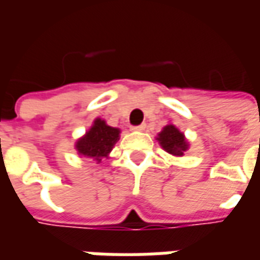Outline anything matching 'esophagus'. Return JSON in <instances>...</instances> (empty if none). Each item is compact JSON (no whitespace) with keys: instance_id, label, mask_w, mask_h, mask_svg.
<instances>
[{"instance_id":"obj_1","label":"esophagus","mask_w":260,"mask_h":260,"mask_svg":"<svg viewBox=\"0 0 260 260\" xmlns=\"http://www.w3.org/2000/svg\"><path fill=\"white\" fill-rule=\"evenodd\" d=\"M146 129V124L136 125V126H132V131H145Z\"/></svg>"}]
</instances>
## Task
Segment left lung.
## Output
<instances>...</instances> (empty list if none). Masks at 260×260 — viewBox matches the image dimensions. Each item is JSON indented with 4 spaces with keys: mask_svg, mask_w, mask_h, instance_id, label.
<instances>
[{
    "mask_svg": "<svg viewBox=\"0 0 260 260\" xmlns=\"http://www.w3.org/2000/svg\"><path fill=\"white\" fill-rule=\"evenodd\" d=\"M157 139L164 150L169 152L170 154H174V156H182L188 149V143L184 138V134H181L174 125H167L158 134Z\"/></svg>",
    "mask_w": 260,
    "mask_h": 260,
    "instance_id": "obj_1",
    "label": "left lung"
}]
</instances>
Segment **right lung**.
<instances>
[{
  "instance_id": "obj_1",
  "label": "right lung",
  "mask_w": 260,
  "mask_h": 260,
  "mask_svg": "<svg viewBox=\"0 0 260 260\" xmlns=\"http://www.w3.org/2000/svg\"><path fill=\"white\" fill-rule=\"evenodd\" d=\"M118 138L119 129L108 126L104 121L97 118L93 126L86 132V135L76 142V149L79 154L100 161L102 157L107 156L111 152Z\"/></svg>"
}]
</instances>
